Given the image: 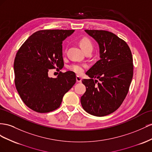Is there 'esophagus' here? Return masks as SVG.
I'll return each mask as SVG.
<instances>
[{"mask_svg": "<svg viewBox=\"0 0 152 152\" xmlns=\"http://www.w3.org/2000/svg\"><path fill=\"white\" fill-rule=\"evenodd\" d=\"M76 81H77V82H78V83H81V77L79 76H76Z\"/></svg>", "mask_w": 152, "mask_h": 152, "instance_id": "1", "label": "esophagus"}]
</instances>
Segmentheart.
<instances>
[{
  "instance_id": "heart-1",
  "label": "heart",
  "mask_w": 152,
  "mask_h": 152,
  "mask_svg": "<svg viewBox=\"0 0 152 152\" xmlns=\"http://www.w3.org/2000/svg\"><path fill=\"white\" fill-rule=\"evenodd\" d=\"M80 45L81 48V49L83 50L85 53L87 52L88 51H92L93 50V43L91 41L89 38L88 37H83L80 40ZM86 67V66L85 64H74L71 65L69 67V69L71 70L72 71L75 72L77 74H81L84 71V69Z\"/></svg>"
}]
</instances>
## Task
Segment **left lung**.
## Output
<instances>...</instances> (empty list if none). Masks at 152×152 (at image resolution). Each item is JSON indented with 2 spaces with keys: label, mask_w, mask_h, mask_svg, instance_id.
Instances as JSON below:
<instances>
[{
  "label": "left lung",
  "mask_w": 152,
  "mask_h": 152,
  "mask_svg": "<svg viewBox=\"0 0 152 152\" xmlns=\"http://www.w3.org/2000/svg\"><path fill=\"white\" fill-rule=\"evenodd\" d=\"M85 31L99 44L100 60L86 72L90 79L82 80L86 92L81 104L88 113L104 116L118 109L129 92L133 76L132 53L126 42L113 33Z\"/></svg>",
  "instance_id": "8db88e82"
}]
</instances>
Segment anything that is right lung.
Returning a JSON list of instances; mask_svg holds the SVG:
<instances>
[{"instance_id": "obj_1", "label": "right lung", "mask_w": 152, "mask_h": 152, "mask_svg": "<svg viewBox=\"0 0 152 152\" xmlns=\"http://www.w3.org/2000/svg\"><path fill=\"white\" fill-rule=\"evenodd\" d=\"M75 30H41L20 48L14 62L15 83L21 100L41 113L58 108L64 94L75 84V73L60 72L50 77V69L64 67L62 41ZM57 71H60L57 68Z\"/></svg>"}]
</instances>
